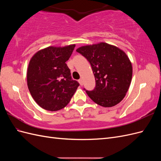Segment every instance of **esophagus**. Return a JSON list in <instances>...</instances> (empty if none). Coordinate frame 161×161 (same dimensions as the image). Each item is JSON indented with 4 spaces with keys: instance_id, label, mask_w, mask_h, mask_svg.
<instances>
[{
    "instance_id": "1",
    "label": "esophagus",
    "mask_w": 161,
    "mask_h": 161,
    "mask_svg": "<svg viewBox=\"0 0 161 161\" xmlns=\"http://www.w3.org/2000/svg\"><path fill=\"white\" fill-rule=\"evenodd\" d=\"M79 82L80 83V85L82 86V85H83V82H82V79H79Z\"/></svg>"
}]
</instances>
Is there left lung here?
<instances>
[{
    "mask_svg": "<svg viewBox=\"0 0 161 161\" xmlns=\"http://www.w3.org/2000/svg\"><path fill=\"white\" fill-rule=\"evenodd\" d=\"M76 52L89 62L95 76V89L86 91L90 98L105 108L122 101L132 77V66L126 53L104 42L81 46Z\"/></svg>",
    "mask_w": 161,
    "mask_h": 161,
    "instance_id": "1",
    "label": "left lung"
}]
</instances>
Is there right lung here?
I'll return each instance as SVG.
<instances>
[{
  "label": "right lung",
  "mask_w": 161,
  "mask_h": 161,
  "mask_svg": "<svg viewBox=\"0 0 161 161\" xmlns=\"http://www.w3.org/2000/svg\"><path fill=\"white\" fill-rule=\"evenodd\" d=\"M75 44L50 46L36 52L29 63L27 81L36 103L47 111L60 110L69 104L79 83L72 79L66 64Z\"/></svg>",
  "instance_id": "obj_1"
}]
</instances>
